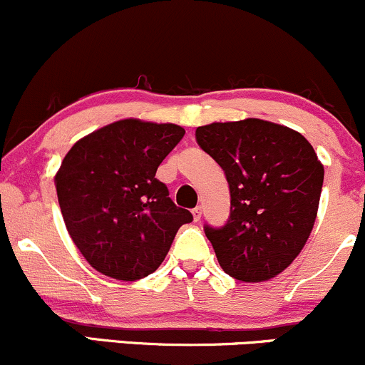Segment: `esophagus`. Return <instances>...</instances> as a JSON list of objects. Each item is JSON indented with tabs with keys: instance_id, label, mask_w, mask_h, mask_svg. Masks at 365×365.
<instances>
[{
	"instance_id": "obj_1",
	"label": "esophagus",
	"mask_w": 365,
	"mask_h": 365,
	"mask_svg": "<svg viewBox=\"0 0 365 365\" xmlns=\"http://www.w3.org/2000/svg\"><path fill=\"white\" fill-rule=\"evenodd\" d=\"M202 214H203L202 207H195V208H193V219L196 220V222H198V220L202 219Z\"/></svg>"
}]
</instances>
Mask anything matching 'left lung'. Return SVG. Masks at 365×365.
Returning a JSON list of instances; mask_svg holds the SVG:
<instances>
[{"mask_svg": "<svg viewBox=\"0 0 365 365\" xmlns=\"http://www.w3.org/2000/svg\"><path fill=\"white\" fill-rule=\"evenodd\" d=\"M196 143L226 174L231 210L220 227L205 226L224 272L259 282L284 271L312 231L324 167L297 130L260 118L215 122Z\"/></svg>", "mask_w": 365, "mask_h": 365, "instance_id": "8db88e82", "label": "left lung"}]
</instances>
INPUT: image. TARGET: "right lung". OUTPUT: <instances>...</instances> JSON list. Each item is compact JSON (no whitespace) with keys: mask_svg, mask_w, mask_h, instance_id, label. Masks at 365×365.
I'll return each mask as SVG.
<instances>
[{"mask_svg":"<svg viewBox=\"0 0 365 365\" xmlns=\"http://www.w3.org/2000/svg\"><path fill=\"white\" fill-rule=\"evenodd\" d=\"M175 124L113 122L77 141L55 178L68 235L91 267L120 281L155 272L193 220L155 178L184 138Z\"/></svg>","mask_w":365,"mask_h":365,"instance_id":"obj_1","label":"right lung"}]
</instances>
